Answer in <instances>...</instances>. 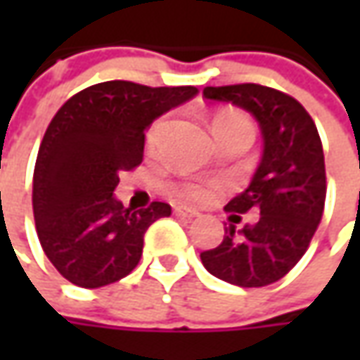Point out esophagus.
<instances>
[{"instance_id": "esophagus-1", "label": "esophagus", "mask_w": 360, "mask_h": 360, "mask_svg": "<svg viewBox=\"0 0 360 360\" xmlns=\"http://www.w3.org/2000/svg\"><path fill=\"white\" fill-rule=\"evenodd\" d=\"M174 212H176V216H180V218H188V220L198 216L196 210H192V208H188V206H174Z\"/></svg>"}]
</instances>
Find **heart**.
<instances>
[{
	"label": "heart",
	"mask_w": 360,
	"mask_h": 360,
	"mask_svg": "<svg viewBox=\"0 0 360 360\" xmlns=\"http://www.w3.org/2000/svg\"><path fill=\"white\" fill-rule=\"evenodd\" d=\"M218 126H244V128H248V130L252 131V128H250V122L244 118V116H240V114H236V112H226V114H220V116H216L214 122H212V130H216ZM160 124H156L152 130H150V140L156 136V131H158ZM186 196H190V198H194V200H204V198H208V190L202 186H186L184 190H182Z\"/></svg>",
	"instance_id": "obj_1"
}]
</instances>
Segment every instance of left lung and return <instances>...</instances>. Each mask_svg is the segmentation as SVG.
I'll return each instance as SVG.
<instances>
[{"instance_id":"8db88e82","label":"left lung","mask_w":360,"mask_h":360,"mask_svg":"<svg viewBox=\"0 0 360 360\" xmlns=\"http://www.w3.org/2000/svg\"><path fill=\"white\" fill-rule=\"evenodd\" d=\"M204 98L255 116L262 158L248 188L226 204L230 212H260L258 220L238 229L229 224L224 240L202 252V264L244 288L276 283L307 252L325 210V154L316 126L295 98L266 86L204 88Z\"/></svg>"}]
</instances>
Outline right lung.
<instances>
[{
    "label": "right lung",
    "instance_id": "1",
    "mask_svg": "<svg viewBox=\"0 0 360 360\" xmlns=\"http://www.w3.org/2000/svg\"><path fill=\"white\" fill-rule=\"evenodd\" d=\"M198 94L194 86L148 88L114 79L77 91L58 110L34 170V218L49 262L82 288L136 269L152 222L172 214L152 202L131 210L116 198L120 172L144 156L146 128Z\"/></svg>",
    "mask_w": 360,
    "mask_h": 360
}]
</instances>
